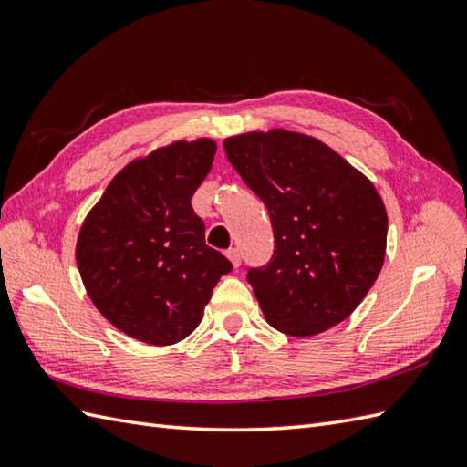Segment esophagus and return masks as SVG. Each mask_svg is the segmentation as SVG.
Here are the masks:
<instances>
[{
  "label": "esophagus",
  "mask_w": 467,
  "mask_h": 467,
  "mask_svg": "<svg viewBox=\"0 0 467 467\" xmlns=\"http://www.w3.org/2000/svg\"><path fill=\"white\" fill-rule=\"evenodd\" d=\"M226 256L234 265V269H236V266H241V253H239V249H228Z\"/></svg>",
  "instance_id": "1"
}]
</instances>
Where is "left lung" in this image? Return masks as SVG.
Returning a JSON list of instances; mask_svg holds the SVG:
<instances>
[{
	"label": "left lung",
	"mask_w": 467,
	"mask_h": 467,
	"mask_svg": "<svg viewBox=\"0 0 467 467\" xmlns=\"http://www.w3.org/2000/svg\"><path fill=\"white\" fill-rule=\"evenodd\" d=\"M224 152L271 216V261L246 273L266 321L311 337L347 319L383 266L387 213L375 186L305 134L233 136Z\"/></svg>",
	"instance_id": "left-lung-1"
}]
</instances>
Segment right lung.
<instances>
[{
  "instance_id": "obj_1",
  "label": "right lung",
  "mask_w": 467,
  "mask_h": 467,
  "mask_svg": "<svg viewBox=\"0 0 467 467\" xmlns=\"http://www.w3.org/2000/svg\"><path fill=\"white\" fill-rule=\"evenodd\" d=\"M216 144L174 142L128 164L80 228L76 263L96 309L148 345L191 335L223 275L224 254L204 243L191 204Z\"/></svg>"
}]
</instances>
